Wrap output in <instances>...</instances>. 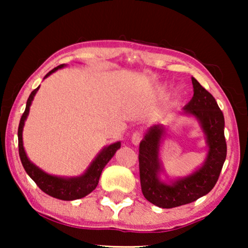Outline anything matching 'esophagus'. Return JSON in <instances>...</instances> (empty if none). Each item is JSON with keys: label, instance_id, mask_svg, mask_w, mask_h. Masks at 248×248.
Masks as SVG:
<instances>
[{"label": "esophagus", "instance_id": "1", "mask_svg": "<svg viewBox=\"0 0 248 248\" xmlns=\"http://www.w3.org/2000/svg\"><path fill=\"white\" fill-rule=\"evenodd\" d=\"M141 140H142V134L140 133V132H135V133H133V135H132V138H131L132 143H133L134 145H139Z\"/></svg>", "mask_w": 248, "mask_h": 248}]
</instances>
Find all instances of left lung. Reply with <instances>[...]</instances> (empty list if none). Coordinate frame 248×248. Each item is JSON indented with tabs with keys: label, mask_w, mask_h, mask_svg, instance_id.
<instances>
[{
	"label": "left lung",
	"mask_w": 248,
	"mask_h": 248,
	"mask_svg": "<svg viewBox=\"0 0 248 248\" xmlns=\"http://www.w3.org/2000/svg\"><path fill=\"white\" fill-rule=\"evenodd\" d=\"M192 99L183 108L182 115L192 117L200 124L208 145L205 160L191 174L162 181L165 174L160 160V145L165 125L155 124L144 133L139 148L141 188L144 198L164 209L187 204L208 194L215 187L227 155L225 117L215 97L192 78Z\"/></svg>",
	"instance_id": "left-lung-1"
}]
</instances>
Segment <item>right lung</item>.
<instances>
[{
    "label": "right lung",
    "instance_id": "1",
    "mask_svg": "<svg viewBox=\"0 0 248 248\" xmlns=\"http://www.w3.org/2000/svg\"><path fill=\"white\" fill-rule=\"evenodd\" d=\"M65 66V64H61V65L56 66L55 69L49 71L46 74L44 79L49 77L50 74L56 72L57 70L62 69ZM39 87L36 88L35 90L30 93V96L27 100L25 113L22 114L21 120L19 123L18 128V140H19V155L21 159L22 166L25 168L27 174L30 176V178L36 183L37 186L53 198L63 200V201H73V200L82 199L88 194H90L94 188L97 187L98 183H99V178L101 175V171L105 168V166L108 164V161L114 157L116 151L121 148V142L117 141L115 143H111L109 145H106L99 154L96 155V158L91 161L89 167L87 170L80 176H74V177H64V176H56L47 174L43 169H40L38 166H36L33 162L29 160L28 155H27L25 148H23V141H22V131L23 126H25V122L29 115L30 106L33 100V97L38 91Z\"/></svg>",
    "mask_w": 248,
    "mask_h": 248
}]
</instances>
